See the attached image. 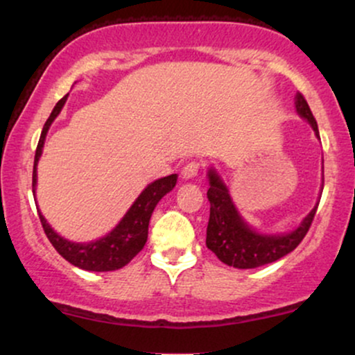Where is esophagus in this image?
Segmentation results:
<instances>
[{
    "instance_id": "esophagus-1",
    "label": "esophagus",
    "mask_w": 355,
    "mask_h": 355,
    "mask_svg": "<svg viewBox=\"0 0 355 355\" xmlns=\"http://www.w3.org/2000/svg\"><path fill=\"white\" fill-rule=\"evenodd\" d=\"M198 172H200V164H197V162H190V164H187L182 168V177L185 178V180H190V178L197 177Z\"/></svg>"
}]
</instances>
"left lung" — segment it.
<instances>
[{"label":"left lung","instance_id":"obj_1","mask_svg":"<svg viewBox=\"0 0 355 355\" xmlns=\"http://www.w3.org/2000/svg\"><path fill=\"white\" fill-rule=\"evenodd\" d=\"M295 108L297 113L311 123L315 135L319 137L317 121L302 93H297ZM209 183L210 189L207 191V197L210 202V218L207 225V247L223 263L235 268H255L291 254L307 235L317 211L315 205L304 218V222L291 234L263 235L250 229L243 222L232 202L225 183L214 168L209 170Z\"/></svg>","mask_w":355,"mask_h":355}]
</instances>
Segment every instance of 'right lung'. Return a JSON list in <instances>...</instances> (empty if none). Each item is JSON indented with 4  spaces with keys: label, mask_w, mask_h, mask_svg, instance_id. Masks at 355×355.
I'll return each mask as SVG.
<instances>
[{
    "label": "right lung",
    "mask_w": 355,
    "mask_h": 355,
    "mask_svg": "<svg viewBox=\"0 0 355 355\" xmlns=\"http://www.w3.org/2000/svg\"><path fill=\"white\" fill-rule=\"evenodd\" d=\"M67 98L68 95H64L63 98L56 103L50 118H48L46 123L43 126L42 137H40L38 146H36L35 153L33 195L36 189V165H38L40 157H42L44 138H46V133L48 130H50L53 120L60 115ZM178 175L173 173L150 183V185L141 191L140 197L133 202V205L130 207V210L126 211L125 217L120 220V223H118L115 229L110 232L108 235H105V237L95 240V242L76 243L63 239L51 229L50 223L44 220L42 211H40V220H42L44 234H46L51 245L56 248V252L75 267L92 272L118 270V268L125 267L126 263L145 247L146 237H148L150 217H152L155 207H157V203L162 200V197L168 193L170 190H173Z\"/></svg>",
    "instance_id": "obj_1"
}]
</instances>
